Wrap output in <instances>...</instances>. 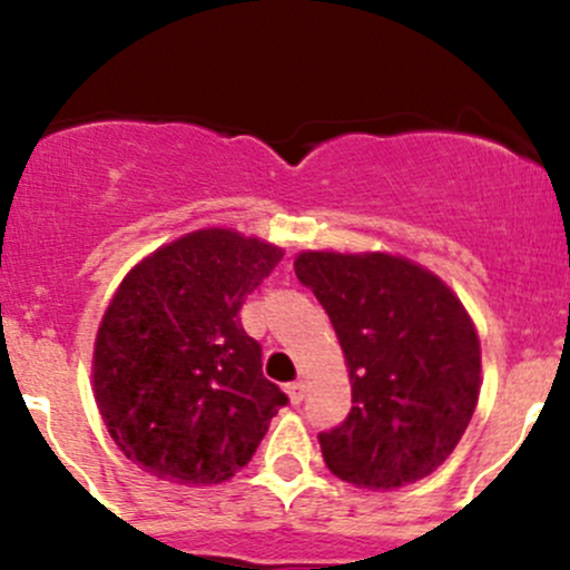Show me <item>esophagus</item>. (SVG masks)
<instances>
[{"label":"esophagus","mask_w":570,"mask_h":570,"mask_svg":"<svg viewBox=\"0 0 570 570\" xmlns=\"http://www.w3.org/2000/svg\"><path fill=\"white\" fill-rule=\"evenodd\" d=\"M305 381H294V383H289L286 385V394H289V399H292V404H299L305 399Z\"/></svg>","instance_id":"34e87169"}]
</instances>
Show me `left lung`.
I'll list each match as a JSON object with an SVG mask.
<instances>
[{"mask_svg": "<svg viewBox=\"0 0 570 570\" xmlns=\"http://www.w3.org/2000/svg\"><path fill=\"white\" fill-rule=\"evenodd\" d=\"M294 273L324 305L351 377L343 426L318 434L330 472L396 490L448 461L482 385L476 326L429 267L389 252H299Z\"/></svg>", "mask_w": 570, "mask_h": 570, "instance_id": "left-lung-1", "label": "left lung"}]
</instances>
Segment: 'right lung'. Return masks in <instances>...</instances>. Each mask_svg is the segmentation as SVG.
I'll use <instances>...</instances> for the list:
<instances>
[{"instance_id": "obj_1", "label": "right lung", "mask_w": 570, "mask_h": 570, "mask_svg": "<svg viewBox=\"0 0 570 570\" xmlns=\"http://www.w3.org/2000/svg\"><path fill=\"white\" fill-rule=\"evenodd\" d=\"M284 248L203 227L120 281L94 343V394L122 455L160 480L219 485L252 461L286 404L238 322Z\"/></svg>"}]
</instances>
